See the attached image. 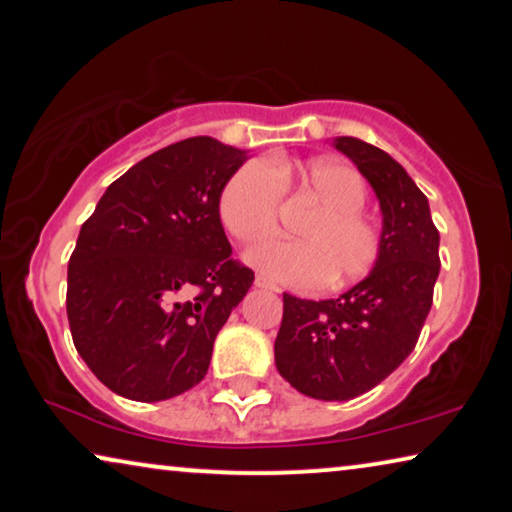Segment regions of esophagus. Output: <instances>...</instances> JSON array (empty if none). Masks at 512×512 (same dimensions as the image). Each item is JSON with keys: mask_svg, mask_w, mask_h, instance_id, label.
<instances>
[{"mask_svg": "<svg viewBox=\"0 0 512 512\" xmlns=\"http://www.w3.org/2000/svg\"><path fill=\"white\" fill-rule=\"evenodd\" d=\"M254 284L258 286V289H265V291H279V286L275 282H270V279L265 275H256Z\"/></svg>", "mask_w": 512, "mask_h": 512, "instance_id": "obj_1", "label": "esophagus"}]
</instances>
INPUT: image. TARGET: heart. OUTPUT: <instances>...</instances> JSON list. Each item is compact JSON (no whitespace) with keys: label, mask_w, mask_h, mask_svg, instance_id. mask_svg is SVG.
<instances>
[{"label":"heart","mask_w":512,"mask_h":512,"mask_svg":"<svg viewBox=\"0 0 512 512\" xmlns=\"http://www.w3.org/2000/svg\"><path fill=\"white\" fill-rule=\"evenodd\" d=\"M289 186L317 200V214L300 223V240H265L251 247L244 261L293 289H312L326 279L345 284L368 275L380 256V228L361 212L368 198L366 181L340 160L319 158L296 167L272 158L242 165L221 191L223 226L240 242L261 240L275 230L282 188Z\"/></svg>","instance_id":"obj_1"}]
</instances>
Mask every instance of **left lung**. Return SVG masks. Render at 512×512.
<instances>
[{
	"label": "left lung",
	"mask_w": 512,
	"mask_h": 512,
	"mask_svg": "<svg viewBox=\"0 0 512 512\" xmlns=\"http://www.w3.org/2000/svg\"><path fill=\"white\" fill-rule=\"evenodd\" d=\"M333 146L377 195L382 247L373 270L338 298L284 293L275 340L279 375L317 401H349L377 387L417 345L440 272V235L426 195L387 151L356 137Z\"/></svg>",
	"instance_id": "1"
}]
</instances>
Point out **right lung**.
I'll list each match as a JSON object with an SVG mask.
<instances>
[{
	"label": "right lung",
	"instance_id": "add662e5",
	"mask_svg": "<svg viewBox=\"0 0 512 512\" xmlns=\"http://www.w3.org/2000/svg\"><path fill=\"white\" fill-rule=\"evenodd\" d=\"M247 151L191 137L118 177L81 226L67 319L97 380L130 401H167L207 375L214 340L254 272L235 263L219 198Z\"/></svg>",
	"mask_w": 512,
	"mask_h": 512
}]
</instances>
